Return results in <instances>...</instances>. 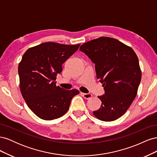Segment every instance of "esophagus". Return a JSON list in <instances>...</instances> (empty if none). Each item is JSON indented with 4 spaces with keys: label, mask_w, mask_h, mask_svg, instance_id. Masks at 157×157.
Segmentation results:
<instances>
[{
    "label": "esophagus",
    "mask_w": 157,
    "mask_h": 157,
    "mask_svg": "<svg viewBox=\"0 0 157 157\" xmlns=\"http://www.w3.org/2000/svg\"><path fill=\"white\" fill-rule=\"evenodd\" d=\"M82 96H83L84 98L86 99H89L90 98H92V95L91 94H84V93H81Z\"/></svg>",
    "instance_id": "obj_1"
}]
</instances>
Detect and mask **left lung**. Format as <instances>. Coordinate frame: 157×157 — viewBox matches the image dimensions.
Returning <instances> with one entry per match:
<instances>
[{
    "label": "left lung",
    "instance_id": "obj_1",
    "mask_svg": "<svg viewBox=\"0 0 157 157\" xmlns=\"http://www.w3.org/2000/svg\"><path fill=\"white\" fill-rule=\"evenodd\" d=\"M80 50L95 63L97 78L105 94L94 111L98 119L110 122L126 112L134 100L141 79L139 60L131 47L115 39L101 36L82 44Z\"/></svg>",
    "mask_w": 157,
    "mask_h": 157
}]
</instances>
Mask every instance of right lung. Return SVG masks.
I'll list each match as a JSON object with an SVG mask.
<instances>
[{
    "instance_id": "add662e5",
    "label": "right lung",
    "mask_w": 157,
    "mask_h": 157,
    "mask_svg": "<svg viewBox=\"0 0 157 157\" xmlns=\"http://www.w3.org/2000/svg\"><path fill=\"white\" fill-rule=\"evenodd\" d=\"M79 44L47 42L28 49L18 65L20 88L27 106L41 119L54 120L64 115L77 89L56 86V76L62 65L77 51Z\"/></svg>"
}]
</instances>
